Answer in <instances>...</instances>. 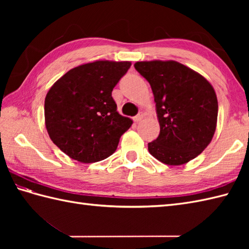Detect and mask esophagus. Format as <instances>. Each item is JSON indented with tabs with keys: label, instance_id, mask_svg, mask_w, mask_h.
<instances>
[{
	"label": "esophagus",
	"instance_id": "esophagus-1",
	"mask_svg": "<svg viewBox=\"0 0 249 249\" xmlns=\"http://www.w3.org/2000/svg\"><path fill=\"white\" fill-rule=\"evenodd\" d=\"M144 118V113H142V112H140L139 114H137L135 118H134V121L136 122V123H138V122H140L142 119Z\"/></svg>",
	"mask_w": 249,
	"mask_h": 249
}]
</instances>
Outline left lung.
Returning a JSON list of instances; mask_svg holds the SVG:
<instances>
[{
    "label": "left lung",
    "instance_id": "obj_1",
    "mask_svg": "<svg viewBox=\"0 0 249 249\" xmlns=\"http://www.w3.org/2000/svg\"><path fill=\"white\" fill-rule=\"evenodd\" d=\"M135 68L152 88L160 131L147 144L150 154L168 166L184 165L212 141L218 103L214 89L192 68L176 61H143Z\"/></svg>",
    "mask_w": 249,
    "mask_h": 249
}]
</instances>
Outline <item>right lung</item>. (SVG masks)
<instances>
[{"mask_svg":"<svg viewBox=\"0 0 249 249\" xmlns=\"http://www.w3.org/2000/svg\"><path fill=\"white\" fill-rule=\"evenodd\" d=\"M128 61H94L68 71L45 98V124L52 142L75 160L96 162L112 155L133 121L116 111L112 89Z\"/></svg>","mask_w":249,"mask_h":249,"instance_id":"1","label":"right lung"}]
</instances>
